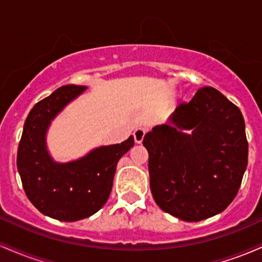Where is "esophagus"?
<instances>
[{
    "mask_svg": "<svg viewBox=\"0 0 262 262\" xmlns=\"http://www.w3.org/2000/svg\"><path fill=\"white\" fill-rule=\"evenodd\" d=\"M134 140L137 144H140L144 139V135H145V129L138 128L134 130Z\"/></svg>",
    "mask_w": 262,
    "mask_h": 262,
    "instance_id": "1",
    "label": "esophagus"
}]
</instances>
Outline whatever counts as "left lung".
<instances>
[{
    "label": "left lung",
    "mask_w": 262,
    "mask_h": 262,
    "mask_svg": "<svg viewBox=\"0 0 262 262\" xmlns=\"http://www.w3.org/2000/svg\"><path fill=\"white\" fill-rule=\"evenodd\" d=\"M143 145L149 152L156 204L185 222L223 212L235 198L248 166L243 114L208 86L180 103L169 124L146 133Z\"/></svg>",
    "instance_id": "left-lung-1"
}]
</instances>
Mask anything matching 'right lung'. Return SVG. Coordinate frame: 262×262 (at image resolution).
Segmentation results:
<instances>
[{"mask_svg": "<svg viewBox=\"0 0 262 262\" xmlns=\"http://www.w3.org/2000/svg\"><path fill=\"white\" fill-rule=\"evenodd\" d=\"M86 86L66 85L39 101L23 127L17 169L23 188L39 212L62 222H76L100 210L110 197L119 159L134 145L129 137L121 144L101 146L85 158L56 164L45 146L50 121Z\"/></svg>", "mask_w": 262, "mask_h": 262, "instance_id": "1", "label": "right lung"}]
</instances>
